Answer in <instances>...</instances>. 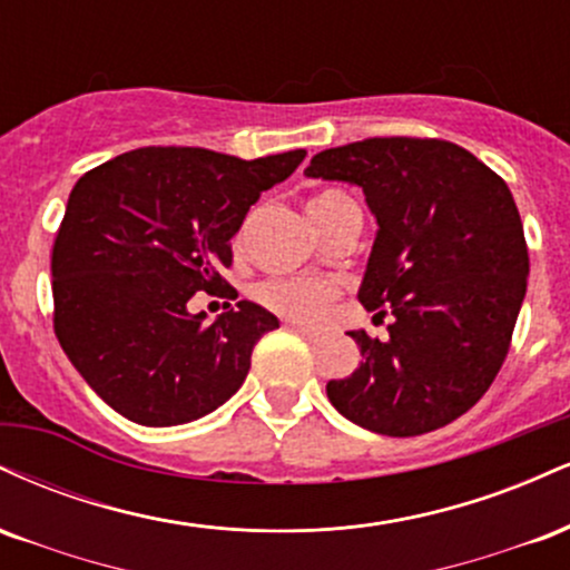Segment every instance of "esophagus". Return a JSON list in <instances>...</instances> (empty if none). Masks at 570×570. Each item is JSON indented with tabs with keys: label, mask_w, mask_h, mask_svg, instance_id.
Returning a JSON list of instances; mask_svg holds the SVG:
<instances>
[{
	"label": "esophagus",
	"mask_w": 570,
	"mask_h": 570,
	"mask_svg": "<svg viewBox=\"0 0 570 570\" xmlns=\"http://www.w3.org/2000/svg\"><path fill=\"white\" fill-rule=\"evenodd\" d=\"M289 330H294L297 332L299 337H305L307 343H318V340H322V335H318V332H313V330H307V326H303V324H289Z\"/></svg>",
	"instance_id": "esophagus-1"
}]
</instances>
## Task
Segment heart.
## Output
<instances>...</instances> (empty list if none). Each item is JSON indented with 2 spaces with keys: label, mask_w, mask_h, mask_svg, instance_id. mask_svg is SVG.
Returning <instances> with one entry per match:
<instances>
[{
  "label": "heart",
  "mask_w": 570,
  "mask_h": 570,
  "mask_svg": "<svg viewBox=\"0 0 570 570\" xmlns=\"http://www.w3.org/2000/svg\"><path fill=\"white\" fill-rule=\"evenodd\" d=\"M348 200V195L340 193V189H322V193L313 195L311 217L316 219V225H324L330 214ZM337 292L340 286L330 278H276L265 281L257 289V297L281 316H289L303 324H316L326 316Z\"/></svg>",
  "instance_id": "heart-1"
}]
</instances>
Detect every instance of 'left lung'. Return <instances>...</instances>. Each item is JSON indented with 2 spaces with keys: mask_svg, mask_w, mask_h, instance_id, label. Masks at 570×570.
I'll list each match as a JSON object with an SVG mask.
<instances>
[{
  "mask_svg": "<svg viewBox=\"0 0 570 570\" xmlns=\"http://www.w3.org/2000/svg\"><path fill=\"white\" fill-rule=\"evenodd\" d=\"M305 176L364 189L377 235L358 303L389 337L348 332L362 362L326 396L356 426L417 436L472 410L499 375L528 286L520 212L499 174L442 139H364Z\"/></svg>",
  "mask_w": 570,
  "mask_h": 570,
  "instance_id": "8db88e82",
  "label": "left lung"
}]
</instances>
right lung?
Wrapping results in <instances>:
<instances>
[{
    "instance_id": "obj_1",
    "label": "right lung",
    "mask_w": 570,
    "mask_h": 570,
    "mask_svg": "<svg viewBox=\"0 0 570 570\" xmlns=\"http://www.w3.org/2000/svg\"><path fill=\"white\" fill-rule=\"evenodd\" d=\"M305 149L240 160L203 147H141L71 189L53 259L56 337L85 383L139 426H179L225 404L278 318L240 299L189 313L195 292L238 297L219 276L246 212Z\"/></svg>"
}]
</instances>
